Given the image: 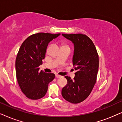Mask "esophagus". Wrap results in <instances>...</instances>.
<instances>
[{"label": "esophagus", "mask_w": 122, "mask_h": 122, "mask_svg": "<svg viewBox=\"0 0 122 122\" xmlns=\"http://www.w3.org/2000/svg\"><path fill=\"white\" fill-rule=\"evenodd\" d=\"M56 77H57V78H59V77H61V75H58V74H56Z\"/></svg>", "instance_id": "1"}]
</instances>
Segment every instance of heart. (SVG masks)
<instances>
[{"label":"heart","mask_w":122,"mask_h":122,"mask_svg":"<svg viewBox=\"0 0 122 122\" xmlns=\"http://www.w3.org/2000/svg\"><path fill=\"white\" fill-rule=\"evenodd\" d=\"M62 46H67V45H66V44H65V43H62Z\"/></svg>","instance_id":"obj_1"}]
</instances>
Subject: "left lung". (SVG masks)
Wrapping results in <instances>:
<instances>
[{
  "label": "left lung",
  "instance_id": "1",
  "mask_svg": "<svg viewBox=\"0 0 122 122\" xmlns=\"http://www.w3.org/2000/svg\"><path fill=\"white\" fill-rule=\"evenodd\" d=\"M74 44L72 62L76 72L72 80L65 76L67 83L61 94L65 99L73 104L85 100L96 83L99 68V56L92 40L85 35L62 34Z\"/></svg>",
  "mask_w": 122,
  "mask_h": 122
}]
</instances>
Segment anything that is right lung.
Returning a JSON list of instances; mask_svg holds the SVG:
<instances>
[{"instance_id":"right-lung-1","label":"right lung","mask_w":122,"mask_h":122,"mask_svg":"<svg viewBox=\"0 0 122 122\" xmlns=\"http://www.w3.org/2000/svg\"><path fill=\"white\" fill-rule=\"evenodd\" d=\"M60 35L33 34L25 39L19 48L15 60L16 77L22 92L30 99L43 98L48 84L55 79L54 74L40 71L39 66L45 57L49 42Z\"/></svg>"}]
</instances>
